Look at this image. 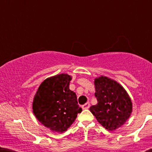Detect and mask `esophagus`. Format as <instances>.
<instances>
[{"mask_svg":"<svg viewBox=\"0 0 152 152\" xmlns=\"http://www.w3.org/2000/svg\"><path fill=\"white\" fill-rule=\"evenodd\" d=\"M89 107H90V103H85V104H84V105H82L83 110H87V109H88Z\"/></svg>","mask_w":152,"mask_h":152,"instance_id":"34e87169","label":"esophagus"}]
</instances>
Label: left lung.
Instances as JSON below:
<instances>
[{
    "label": "left lung",
    "instance_id": "8db88e82",
    "mask_svg": "<svg viewBox=\"0 0 152 152\" xmlns=\"http://www.w3.org/2000/svg\"><path fill=\"white\" fill-rule=\"evenodd\" d=\"M94 84L97 104L91 106L90 111L105 129H116L131 115V99L124 88L112 79L101 76L95 79Z\"/></svg>",
    "mask_w": 152,
    "mask_h": 152
}]
</instances>
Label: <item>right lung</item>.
<instances>
[{"label": "right lung", "instance_id": "obj_1", "mask_svg": "<svg viewBox=\"0 0 152 152\" xmlns=\"http://www.w3.org/2000/svg\"><path fill=\"white\" fill-rule=\"evenodd\" d=\"M71 76L61 74L49 77L40 84L34 96L33 110L42 125L53 132H65L82 109L76 94L69 89Z\"/></svg>", "mask_w": 152, "mask_h": 152}]
</instances>
